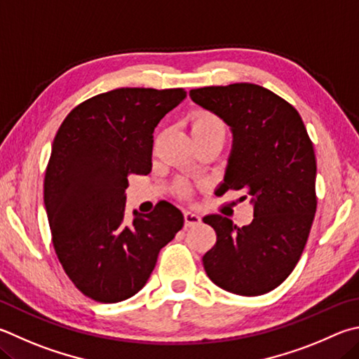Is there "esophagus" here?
<instances>
[{
	"label": "esophagus",
	"instance_id": "34e87169",
	"mask_svg": "<svg viewBox=\"0 0 359 359\" xmlns=\"http://www.w3.org/2000/svg\"><path fill=\"white\" fill-rule=\"evenodd\" d=\"M184 219H185V226L187 227H193V226H198L201 223V217L198 213H194L191 210H187L184 213Z\"/></svg>",
	"mask_w": 359,
	"mask_h": 359
}]
</instances>
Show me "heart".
<instances>
[{
  "label": "heart",
  "mask_w": 359,
  "mask_h": 359,
  "mask_svg": "<svg viewBox=\"0 0 359 359\" xmlns=\"http://www.w3.org/2000/svg\"><path fill=\"white\" fill-rule=\"evenodd\" d=\"M191 135H219L226 136V126L217 116L207 111H198L191 117ZM177 191L180 194H187L188 187L184 182L177 184Z\"/></svg>",
  "instance_id": "b5f03b06"
}]
</instances>
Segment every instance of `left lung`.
<instances>
[{"mask_svg": "<svg viewBox=\"0 0 359 359\" xmlns=\"http://www.w3.org/2000/svg\"><path fill=\"white\" fill-rule=\"evenodd\" d=\"M190 97L231 128L219 190H243L254 210L243 227L223 215L202 218L217 232L202 264L218 287L262 295L290 275L308 242L317 208L314 147L297 109L259 84L191 89Z\"/></svg>", "mask_w": 359, "mask_h": 359, "instance_id": "8db88e82", "label": "left lung"}]
</instances>
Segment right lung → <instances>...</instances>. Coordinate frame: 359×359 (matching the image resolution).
<instances>
[{"mask_svg": "<svg viewBox=\"0 0 359 359\" xmlns=\"http://www.w3.org/2000/svg\"><path fill=\"white\" fill-rule=\"evenodd\" d=\"M184 89L119 88L83 102L61 123L45 171L43 202L53 246L78 290L100 303L144 287L160 250L184 227L161 201L126 224L127 175L152 169L154 130L185 100Z\"/></svg>", "mask_w": 359, "mask_h": 359, "instance_id": "right-lung-1", "label": "right lung"}]
</instances>
